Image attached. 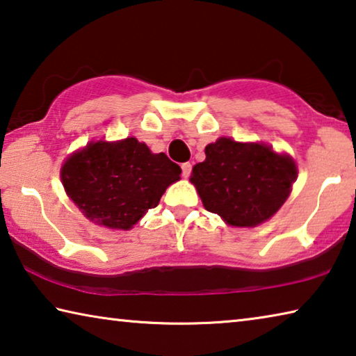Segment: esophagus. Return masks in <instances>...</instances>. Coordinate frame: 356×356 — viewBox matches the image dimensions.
Instances as JSON below:
<instances>
[{
	"mask_svg": "<svg viewBox=\"0 0 356 356\" xmlns=\"http://www.w3.org/2000/svg\"><path fill=\"white\" fill-rule=\"evenodd\" d=\"M190 174H191V165L182 163V176L186 179V177H190Z\"/></svg>",
	"mask_w": 356,
	"mask_h": 356,
	"instance_id": "34e87169",
	"label": "esophagus"
}]
</instances>
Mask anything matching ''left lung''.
<instances>
[{"label":"left lung","instance_id":"1","mask_svg":"<svg viewBox=\"0 0 356 356\" xmlns=\"http://www.w3.org/2000/svg\"><path fill=\"white\" fill-rule=\"evenodd\" d=\"M297 172L291 155L222 136L207 144L206 160L193 168L190 182L209 212L231 226L254 227L286 202Z\"/></svg>","mask_w":356,"mask_h":356}]
</instances>
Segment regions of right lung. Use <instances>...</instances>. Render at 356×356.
<instances>
[{
  "instance_id": "1",
  "label": "right lung",
  "mask_w": 356,
  "mask_h": 356,
  "mask_svg": "<svg viewBox=\"0 0 356 356\" xmlns=\"http://www.w3.org/2000/svg\"><path fill=\"white\" fill-rule=\"evenodd\" d=\"M180 166L166 154H152L136 138L92 141L61 168L67 196L95 225L129 231L149 209L159 206Z\"/></svg>"
}]
</instances>
